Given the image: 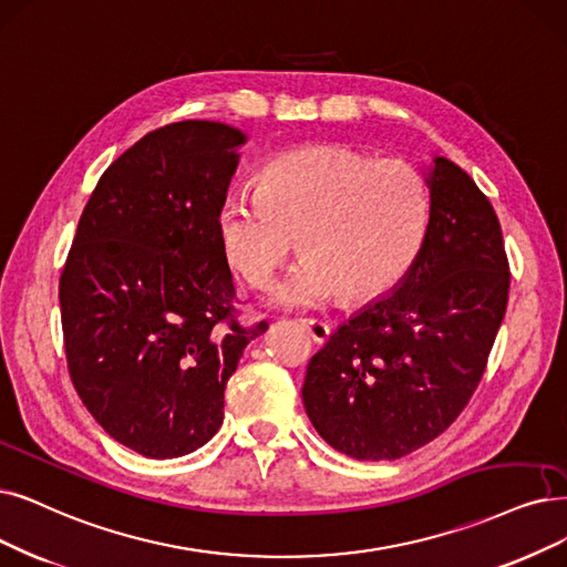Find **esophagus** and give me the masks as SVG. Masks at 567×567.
<instances>
[{
	"label": "esophagus",
	"mask_w": 567,
	"mask_h": 567,
	"mask_svg": "<svg viewBox=\"0 0 567 567\" xmlns=\"http://www.w3.org/2000/svg\"><path fill=\"white\" fill-rule=\"evenodd\" d=\"M302 326L307 328L309 337L313 339L316 344L328 342V337H330V323H328V321H321V319H302Z\"/></svg>",
	"instance_id": "obj_1"
}]
</instances>
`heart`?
I'll use <instances>...</instances> for the list:
<instances>
[{
  "label": "heart",
  "instance_id": "heart-1",
  "mask_svg": "<svg viewBox=\"0 0 567 567\" xmlns=\"http://www.w3.org/2000/svg\"><path fill=\"white\" fill-rule=\"evenodd\" d=\"M433 218L423 172L398 157L342 144L292 148L269 161L258 190L223 195V251L254 286H267L300 237L302 260L277 288L286 307H319L339 292L365 300L416 265Z\"/></svg>",
  "mask_w": 567,
  "mask_h": 567
}]
</instances>
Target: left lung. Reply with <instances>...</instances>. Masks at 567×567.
Here are the masks:
<instances>
[{
    "instance_id": "left-lung-1",
    "label": "left lung",
    "mask_w": 567,
    "mask_h": 567,
    "mask_svg": "<svg viewBox=\"0 0 567 567\" xmlns=\"http://www.w3.org/2000/svg\"><path fill=\"white\" fill-rule=\"evenodd\" d=\"M427 186L433 218L416 265L307 368L309 421L358 461H395L440 437L477 391L507 311L509 260L488 197L446 157Z\"/></svg>"
}]
</instances>
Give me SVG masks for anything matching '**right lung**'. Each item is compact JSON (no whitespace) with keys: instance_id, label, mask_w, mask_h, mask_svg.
Listing matches in <instances>:
<instances>
[{"instance_id":"add662e5","label":"right lung","mask_w":567,"mask_h":567,"mask_svg":"<svg viewBox=\"0 0 567 567\" xmlns=\"http://www.w3.org/2000/svg\"><path fill=\"white\" fill-rule=\"evenodd\" d=\"M244 134L212 121L148 132L100 176L60 275L70 379L146 458H178L223 423L225 383L267 321H237L216 214Z\"/></svg>"}]
</instances>
